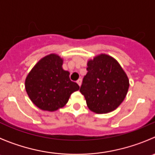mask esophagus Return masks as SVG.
Segmentation results:
<instances>
[{"mask_svg": "<svg viewBox=\"0 0 155 155\" xmlns=\"http://www.w3.org/2000/svg\"><path fill=\"white\" fill-rule=\"evenodd\" d=\"M76 82H77V84L79 85V86H81V85H82V79H78V80L76 81Z\"/></svg>", "mask_w": 155, "mask_h": 155, "instance_id": "obj_1", "label": "esophagus"}]
</instances>
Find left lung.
<instances>
[{"instance_id": "left-lung-1", "label": "left lung", "mask_w": 155, "mask_h": 155, "mask_svg": "<svg viewBox=\"0 0 155 155\" xmlns=\"http://www.w3.org/2000/svg\"><path fill=\"white\" fill-rule=\"evenodd\" d=\"M80 92L88 109L97 114L112 112L123 102L129 88V79L112 56L100 54L87 61Z\"/></svg>"}]
</instances>
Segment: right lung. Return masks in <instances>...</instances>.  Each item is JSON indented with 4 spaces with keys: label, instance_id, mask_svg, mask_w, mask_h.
<instances>
[{
    "label": "right lung",
    "instance_id": "right-lung-1",
    "mask_svg": "<svg viewBox=\"0 0 155 155\" xmlns=\"http://www.w3.org/2000/svg\"><path fill=\"white\" fill-rule=\"evenodd\" d=\"M63 58L50 54L40 59L25 79L29 98L39 109L54 112L64 107L72 93L79 89L70 79V72L62 68Z\"/></svg>",
    "mask_w": 155,
    "mask_h": 155
}]
</instances>
